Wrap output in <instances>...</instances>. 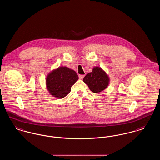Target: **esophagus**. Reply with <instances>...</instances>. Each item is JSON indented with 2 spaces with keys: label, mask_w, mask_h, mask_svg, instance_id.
Returning <instances> with one entry per match:
<instances>
[{
  "label": "esophagus",
  "mask_w": 160,
  "mask_h": 160,
  "mask_svg": "<svg viewBox=\"0 0 160 160\" xmlns=\"http://www.w3.org/2000/svg\"><path fill=\"white\" fill-rule=\"evenodd\" d=\"M78 77H79V78H80V80H82V79L84 77V75H82V74H80V75H78Z\"/></svg>",
  "instance_id": "obj_1"
}]
</instances>
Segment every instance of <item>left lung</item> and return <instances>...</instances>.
<instances>
[{
    "label": "left lung",
    "mask_w": 160,
    "mask_h": 160,
    "mask_svg": "<svg viewBox=\"0 0 160 160\" xmlns=\"http://www.w3.org/2000/svg\"><path fill=\"white\" fill-rule=\"evenodd\" d=\"M83 82L88 86L92 92L98 93L107 87L109 78L102 69L96 67L93 68L92 72H89L84 77Z\"/></svg>",
    "instance_id": "left-lung-1"
}]
</instances>
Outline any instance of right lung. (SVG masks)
<instances>
[{
    "label": "right lung",
    "instance_id": "obj_1",
    "mask_svg": "<svg viewBox=\"0 0 160 160\" xmlns=\"http://www.w3.org/2000/svg\"><path fill=\"white\" fill-rule=\"evenodd\" d=\"M78 76L76 72L67 67H59L50 72L46 78L47 89L57 98H62L71 91V86Z\"/></svg>",
    "mask_w": 160,
    "mask_h": 160
}]
</instances>
